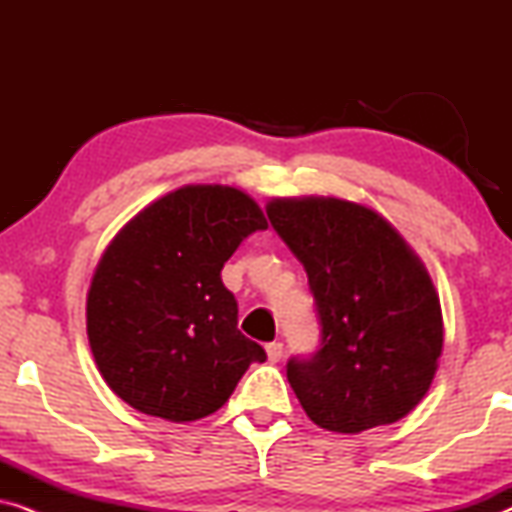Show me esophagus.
I'll return each mask as SVG.
<instances>
[{"mask_svg":"<svg viewBox=\"0 0 512 512\" xmlns=\"http://www.w3.org/2000/svg\"><path fill=\"white\" fill-rule=\"evenodd\" d=\"M265 354H268V361L277 363L284 354V345L282 342H268V345H265Z\"/></svg>","mask_w":512,"mask_h":512,"instance_id":"1","label":"esophagus"}]
</instances>
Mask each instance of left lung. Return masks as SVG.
Here are the masks:
<instances>
[{
  "instance_id": "1",
  "label": "left lung",
  "mask_w": 512,
  "mask_h": 512,
  "mask_svg": "<svg viewBox=\"0 0 512 512\" xmlns=\"http://www.w3.org/2000/svg\"><path fill=\"white\" fill-rule=\"evenodd\" d=\"M272 228L310 279L324 342L286 366L314 424L361 433L419 405L443 354V312L429 272L401 233L361 202L272 198Z\"/></svg>"
}]
</instances>
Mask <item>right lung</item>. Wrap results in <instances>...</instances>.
I'll return each instance as SVG.
<instances>
[{
	"label": "right lung",
	"mask_w": 512,
	"mask_h": 512,
	"mask_svg": "<svg viewBox=\"0 0 512 512\" xmlns=\"http://www.w3.org/2000/svg\"><path fill=\"white\" fill-rule=\"evenodd\" d=\"M268 228L235 186L188 184L153 200L107 244L86 298L97 370L144 415L195 422L228 401L258 342L237 331L223 263L244 237Z\"/></svg>",
	"instance_id": "obj_1"
}]
</instances>
